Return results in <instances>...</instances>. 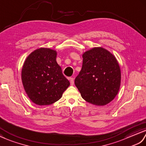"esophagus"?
I'll list each match as a JSON object with an SVG mask.
<instances>
[{
  "instance_id": "1",
  "label": "esophagus",
  "mask_w": 146,
  "mask_h": 146,
  "mask_svg": "<svg viewBox=\"0 0 146 146\" xmlns=\"http://www.w3.org/2000/svg\"><path fill=\"white\" fill-rule=\"evenodd\" d=\"M69 80H70V85H71V86L74 85V78H72V77H70V78L69 79Z\"/></svg>"
}]
</instances>
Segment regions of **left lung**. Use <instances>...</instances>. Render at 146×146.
Returning a JSON list of instances; mask_svg holds the SVG:
<instances>
[{"instance_id": "1", "label": "left lung", "mask_w": 146, "mask_h": 146, "mask_svg": "<svg viewBox=\"0 0 146 146\" xmlns=\"http://www.w3.org/2000/svg\"><path fill=\"white\" fill-rule=\"evenodd\" d=\"M82 69L75 85L87 102L105 106L115 98L121 85V69L117 59L108 50L94 47L82 55Z\"/></svg>"}]
</instances>
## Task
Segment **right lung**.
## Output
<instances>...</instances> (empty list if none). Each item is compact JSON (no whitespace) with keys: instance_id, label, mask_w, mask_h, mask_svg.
<instances>
[{"instance_id":"obj_1","label":"right lung","mask_w":146,"mask_h":146,"mask_svg":"<svg viewBox=\"0 0 146 146\" xmlns=\"http://www.w3.org/2000/svg\"><path fill=\"white\" fill-rule=\"evenodd\" d=\"M56 50L40 48L25 60L22 81L27 96L39 106L50 105L59 100L70 82L56 62Z\"/></svg>"}]
</instances>
